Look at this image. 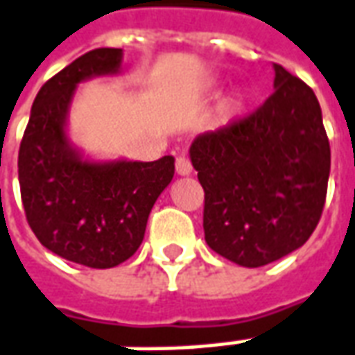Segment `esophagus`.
Returning <instances> with one entry per match:
<instances>
[{"label": "esophagus", "mask_w": 355, "mask_h": 355, "mask_svg": "<svg viewBox=\"0 0 355 355\" xmlns=\"http://www.w3.org/2000/svg\"><path fill=\"white\" fill-rule=\"evenodd\" d=\"M177 173L180 175V177H188V175H192V163H190V159L188 157H178L177 159Z\"/></svg>", "instance_id": "esophagus-1"}]
</instances>
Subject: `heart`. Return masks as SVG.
<instances>
[{
  "label": "heart",
  "mask_w": 355,
  "mask_h": 355,
  "mask_svg": "<svg viewBox=\"0 0 355 355\" xmlns=\"http://www.w3.org/2000/svg\"><path fill=\"white\" fill-rule=\"evenodd\" d=\"M242 105H244L242 96H232L230 100H227L223 103V107H220V117L225 119V121H229L230 117H234L236 113H240Z\"/></svg>",
  "instance_id": "heart-1"
}]
</instances>
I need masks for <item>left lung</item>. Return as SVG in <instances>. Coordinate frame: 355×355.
I'll list each match as a JSON object with an SVG mask.
<instances>
[{
  "instance_id": "obj_1",
  "label": "left lung",
  "mask_w": 355,
  "mask_h": 355,
  "mask_svg": "<svg viewBox=\"0 0 355 355\" xmlns=\"http://www.w3.org/2000/svg\"><path fill=\"white\" fill-rule=\"evenodd\" d=\"M275 92L250 117L196 136L205 242L242 267L304 246L321 219L331 148L313 90L272 63Z\"/></svg>"
}]
</instances>
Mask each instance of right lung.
Wrapping results in <instances>:
<instances>
[{"label": "right lung", "instance_id": "1", "mask_svg": "<svg viewBox=\"0 0 355 355\" xmlns=\"http://www.w3.org/2000/svg\"><path fill=\"white\" fill-rule=\"evenodd\" d=\"M123 49L78 57L40 88L19 150L24 213L42 246L73 263L111 269L140 248L153 203L175 177V157L92 159L69 136L78 86L117 76Z\"/></svg>", "mask_w": 355, "mask_h": 355}]
</instances>
